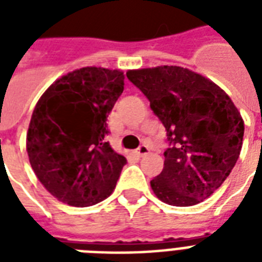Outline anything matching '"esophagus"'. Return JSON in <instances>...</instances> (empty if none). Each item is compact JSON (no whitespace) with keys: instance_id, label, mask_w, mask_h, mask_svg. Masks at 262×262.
<instances>
[{"instance_id":"esophagus-1","label":"esophagus","mask_w":262,"mask_h":262,"mask_svg":"<svg viewBox=\"0 0 262 262\" xmlns=\"http://www.w3.org/2000/svg\"><path fill=\"white\" fill-rule=\"evenodd\" d=\"M136 152H137V155L139 156H145L149 152V148L145 145V144H143V145H140L137 149H136Z\"/></svg>"}]
</instances>
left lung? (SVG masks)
I'll return each mask as SVG.
<instances>
[{
    "instance_id": "8db88e82",
    "label": "left lung",
    "mask_w": 262,
    "mask_h": 262,
    "mask_svg": "<svg viewBox=\"0 0 262 262\" xmlns=\"http://www.w3.org/2000/svg\"><path fill=\"white\" fill-rule=\"evenodd\" d=\"M126 76L167 132L163 171L151 181L155 195L174 207L208 199L239 158L245 125L235 104L219 85L185 68L164 65Z\"/></svg>"
}]
</instances>
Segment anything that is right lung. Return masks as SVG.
Listing matches in <instances>:
<instances>
[{"mask_svg":"<svg viewBox=\"0 0 262 262\" xmlns=\"http://www.w3.org/2000/svg\"><path fill=\"white\" fill-rule=\"evenodd\" d=\"M123 72L87 67L40 96L27 133L38 179L61 203L91 207L113 193L126 159L107 143V117L123 91Z\"/></svg>","mask_w":262,"mask_h":262,"instance_id":"right-lung-1","label":"right lung"}]
</instances>
